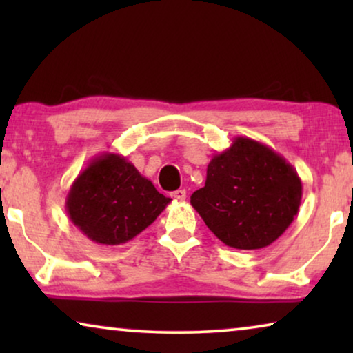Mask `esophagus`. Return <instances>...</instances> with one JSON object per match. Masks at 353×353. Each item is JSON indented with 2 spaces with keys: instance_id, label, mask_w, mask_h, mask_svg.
<instances>
[{
  "instance_id": "obj_1",
  "label": "esophagus",
  "mask_w": 353,
  "mask_h": 353,
  "mask_svg": "<svg viewBox=\"0 0 353 353\" xmlns=\"http://www.w3.org/2000/svg\"><path fill=\"white\" fill-rule=\"evenodd\" d=\"M173 199L176 201H185L186 199V191L185 190H176L175 192H172Z\"/></svg>"
}]
</instances>
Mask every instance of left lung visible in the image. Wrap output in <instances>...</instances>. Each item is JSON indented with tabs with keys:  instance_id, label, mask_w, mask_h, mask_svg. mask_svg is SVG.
I'll return each mask as SVG.
<instances>
[{
	"instance_id": "left-lung-1",
	"label": "left lung",
	"mask_w": 353,
	"mask_h": 353,
	"mask_svg": "<svg viewBox=\"0 0 353 353\" xmlns=\"http://www.w3.org/2000/svg\"><path fill=\"white\" fill-rule=\"evenodd\" d=\"M301 199L296 168L267 144L238 137L212 157L205 186L192 192L191 205L221 243L252 250L289 228Z\"/></svg>"
}]
</instances>
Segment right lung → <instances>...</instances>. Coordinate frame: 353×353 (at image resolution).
I'll return each instance as SVG.
<instances>
[{
    "label": "right lung",
    "mask_w": 353,
    "mask_h": 353,
    "mask_svg": "<svg viewBox=\"0 0 353 353\" xmlns=\"http://www.w3.org/2000/svg\"><path fill=\"white\" fill-rule=\"evenodd\" d=\"M170 201L127 157L104 152L72 183L65 209L93 243L119 245L146 230Z\"/></svg>",
    "instance_id": "1"
}]
</instances>
